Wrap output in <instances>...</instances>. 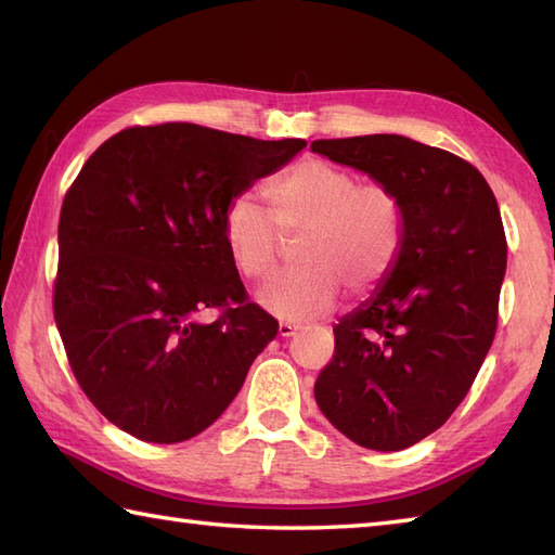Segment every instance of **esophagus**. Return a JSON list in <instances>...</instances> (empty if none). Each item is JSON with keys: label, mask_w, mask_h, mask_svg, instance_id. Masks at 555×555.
Returning <instances> with one entry per match:
<instances>
[{"label": "esophagus", "mask_w": 555, "mask_h": 555, "mask_svg": "<svg viewBox=\"0 0 555 555\" xmlns=\"http://www.w3.org/2000/svg\"><path fill=\"white\" fill-rule=\"evenodd\" d=\"M296 332H298L296 324H291V322H281V324H279V336L288 338V336H293Z\"/></svg>", "instance_id": "1"}]
</instances>
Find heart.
Segmentation results:
<instances>
[{
  "label": "heart",
  "instance_id": "1",
  "mask_svg": "<svg viewBox=\"0 0 555 555\" xmlns=\"http://www.w3.org/2000/svg\"><path fill=\"white\" fill-rule=\"evenodd\" d=\"M269 211L247 195L229 199L221 238L245 279L276 267L281 238H296L300 267L257 291L264 310L300 322L328 312L340 286L379 288L393 274L405 245V209L393 188L360 183L358 173L324 159H302L264 185Z\"/></svg>",
  "mask_w": 555,
  "mask_h": 555
}]
</instances>
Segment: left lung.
I'll list each match as a JSON object with an SVG mask.
<instances>
[{
	"instance_id": "8db88e82",
	"label": "left lung",
	"mask_w": 555,
	"mask_h": 555,
	"mask_svg": "<svg viewBox=\"0 0 555 555\" xmlns=\"http://www.w3.org/2000/svg\"><path fill=\"white\" fill-rule=\"evenodd\" d=\"M332 162L398 193L405 245L376 296L334 326L317 405L350 441L403 451L463 403L496 336L505 276L499 203L453 152L403 135L314 140Z\"/></svg>"
}]
</instances>
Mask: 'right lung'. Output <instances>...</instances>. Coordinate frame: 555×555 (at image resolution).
<instances>
[{"label": "right lung", "instance_id": "obj_1", "mask_svg": "<svg viewBox=\"0 0 555 555\" xmlns=\"http://www.w3.org/2000/svg\"><path fill=\"white\" fill-rule=\"evenodd\" d=\"M305 145L169 121L124 128L82 164L59 217L54 322L82 393L119 429L193 439L279 334L231 262L221 215Z\"/></svg>", "mask_w": 555, "mask_h": 555}]
</instances>
